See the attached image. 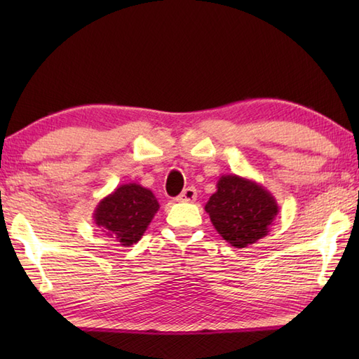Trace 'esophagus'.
I'll return each instance as SVG.
<instances>
[{"label": "esophagus", "mask_w": 359, "mask_h": 359, "mask_svg": "<svg viewBox=\"0 0 359 359\" xmlns=\"http://www.w3.org/2000/svg\"><path fill=\"white\" fill-rule=\"evenodd\" d=\"M197 199V191L194 187H188L182 191V194L177 197L179 202H194Z\"/></svg>", "instance_id": "esophagus-1"}]
</instances>
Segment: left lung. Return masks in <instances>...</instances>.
Masks as SVG:
<instances>
[{
  "mask_svg": "<svg viewBox=\"0 0 359 359\" xmlns=\"http://www.w3.org/2000/svg\"><path fill=\"white\" fill-rule=\"evenodd\" d=\"M216 188L205 211L216 231L231 247L245 248L269 234L279 212L278 202L269 189L238 174L220 175Z\"/></svg>",
  "mask_w": 359,
  "mask_h": 359,
  "instance_id": "8db88e82",
  "label": "left lung"
}]
</instances>
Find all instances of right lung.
<instances>
[{
	"mask_svg": "<svg viewBox=\"0 0 359 359\" xmlns=\"http://www.w3.org/2000/svg\"><path fill=\"white\" fill-rule=\"evenodd\" d=\"M160 205L151 189L135 182L120 185L98 202L93 219L102 231L121 247L142 239Z\"/></svg>",
	"mask_w": 359,
	"mask_h": 359,
	"instance_id": "add662e5",
	"label": "right lung"
}]
</instances>
